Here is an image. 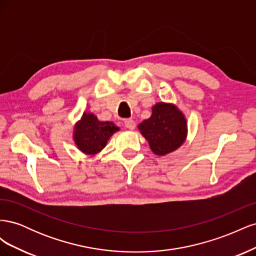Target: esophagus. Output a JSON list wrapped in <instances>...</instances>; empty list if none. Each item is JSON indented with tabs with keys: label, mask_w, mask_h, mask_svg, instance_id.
Returning a JSON list of instances; mask_svg holds the SVG:
<instances>
[{
	"label": "esophagus",
	"mask_w": 256,
	"mask_h": 256,
	"mask_svg": "<svg viewBox=\"0 0 256 256\" xmlns=\"http://www.w3.org/2000/svg\"><path fill=\"white\" fill-rule=\"evenodd\" d=\"M124 125H125V127L130 130H134L136 128V122L134 120H131V118H127L124 120Z\"/></svg>",
	"instance_id": "1"
}]
</instances>
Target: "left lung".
<instances>
[{
	"instance_id": "1",
	"label": "left lung",
	"mask_w": 256,
	"mask_h": 256,
	"mask_svg": "<svg viewBox=\"0 0 256 256\" xmlns=\"http://www.w3.org/2000/svg\"><path fill=\"white\" fill-rule=\"evenodd\" d=\"M138 129L148 141L150 150L158 156H164L184 143L187 122L175 106L159 102L152 106V116L143 120Z\"/></svg>"
}]
</instances>
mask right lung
Wrapping results in <instances>:
<instances>
[{"label": "right lung", "instance_id": "obj_1", "mask_svg": "<svg viewBox=\"0 0 256 256\" xmlns=\"http://www.w3.org/2000/svg\"><path fill=\"white\" fill-rule=\"evenodd\" d=\"M118 130L111 122H99L92 113H84L74 127L76 145L84 154H95L106 146L109 138Z\"/></svg>", "mask_w": 256, "mask_h": 256}]
</instances>
